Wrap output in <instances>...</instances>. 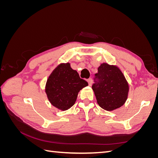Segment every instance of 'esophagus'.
Returning <instances> with one entry per match:
<instances>
[{"mask_svg":"<svg viewBox=\"0 0 158 158\" xmlns=\"http://www.w3.org/2000/svg\"><path fill=\"white\" fill-rule=\"evenodd\" d=\"M87 81H88V84H89V85H91L92 84V78H89V79H88L87 80Z\"/></svg>","mask_w":158,"mask_h":158,"instance_id":"obj_1","label":"esophagus"}]
</instances>
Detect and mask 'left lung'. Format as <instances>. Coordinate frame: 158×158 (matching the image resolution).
<instances>
[{
  "label": "left lung",
  "instance_id": "left-lung-1",
  "mask_svg": "<svg viewBox=\"0 0 158 158\" xmlns=\"http://www.w3.org/2000/svg\"><path fill=\"white\" fill-rule=\"evenodd\" d=\"M92 89L99 106L107 111H113L125 103L128 85L117 66L103 63L95 74Z\"/></svg>",
  "mask_w": 158,
  "mask_h": 158
}]
</instances>
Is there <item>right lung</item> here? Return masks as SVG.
<instances>
[{
    "instance_id": "1",
    "label": "right lung",
    "mask_w": 158,
    "mask_h": 158,
    "mask_svg": "<svg viewBox=\"0 0 158 158\" xmlns=\"http://www.w3.org/2000/svg\"><path fill=\"white\" fill-rule=\"evenodd\" d=\"M88 85L69 63L61 64L47 80L45 92L52 106L65 111L73 106L80 90Z\"/></svg>"
}]
</instances>
